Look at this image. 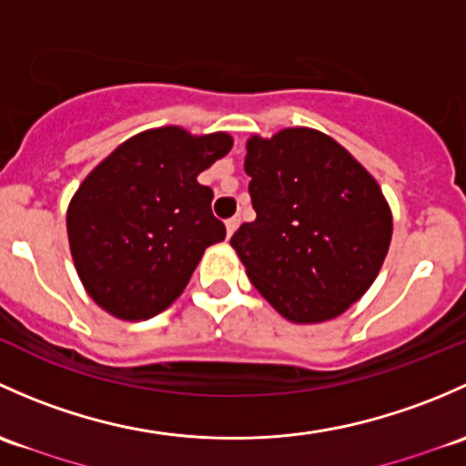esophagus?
<instances>
[{
	"label": "esophagus",
	"instance_id": "obj_1",
	"mask_svg": "<svg viewBox=\"0 0 466 466\" xmlns=\"http://www.w3.org/2000/svg\"><path fill=\"white\" fill-rule=\"evenodd\" d=\"M238 227H239L238 215H235V218H231V219H227V235H228V238H231L235 231H238Z\"/></svg>",
	"mask_w": 466,
	"mask_h": 466
}]
</instances>
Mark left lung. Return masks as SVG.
<instances>
[{
    "label": "left lung",
    "mask_w": 466,
    "mask_h": 466,
    "mask_svg": "<svg viewBox=\"0 0 466 466\" xmlns=\"http://www.w3.org/2000/svg\"><path fill=\"white\" fill-rule=\"evenodd\" d=\"M256 219L231 247L258 291L294 323L337 319L383 265L392 218L370 172L334 138L307 127L247 143Z\"/></svg>",
    "instance_id": "left-lung-1"
}]
</instances>
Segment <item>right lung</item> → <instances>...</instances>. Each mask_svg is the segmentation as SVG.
I'll return each instance as SVG.
<instances>
[{
    "label": "right lung",
    "instance_id": "obj_1",
    "mask_svg": "<svg viewBox=\"0 0 466 466\" xmlns=\"http://www.w3.org/2000/svg\"><path fill=\"white\" fill-rule=\"evenodd\" d=\"M231 147L224 132L147 129L89 172L66 210V233L76 271L105 311L157 316L179 299L206 248L227 238L198 175Z\"/></svg>",
    "mask_w": 466,
    "mask_h": 466
}]
</instances>
